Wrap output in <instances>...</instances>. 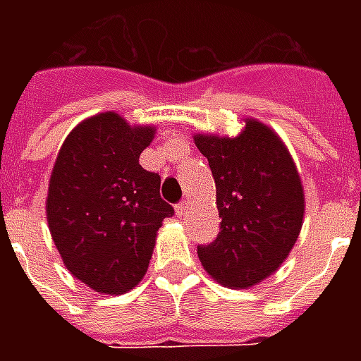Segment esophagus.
Masks as SVG:
<instances>
[{
	"instance_id": "esophagus-1",
	"label": "esophagus",
	"mask_w": 361,
	"mask_h": 361,
	"mask_svg": "<svg viewBox=\"0 0 361 361\" xmlns=\"http://www.w3.org/2000/svg\"><path fill=\"white\" fill-rule=\"evenodd\" d=\"M189 203L185 201V203H180L178 207H176V212H178V216H188V212H189Z\"/></svg>"
}]
</instances>
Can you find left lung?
<instances>
[{
    "instance_id": "obj_1",
    "label": "left lung",
    "mask_w": 361,
    "mask_h": 361,
    "mask_svg": "<svg viewBox=\"0 0 361 361\" xmlns=\"http://www.w3.org/2000/svg\"><path fill=\"white\" fill-rule=\"evenodd\" d=\"M216 183L222 222L199 261L228 288H253L286 261L298 242L305 195L298 166L276 131L253 118L235 137L193 135Z\"/></svg>"
}]
</instances>
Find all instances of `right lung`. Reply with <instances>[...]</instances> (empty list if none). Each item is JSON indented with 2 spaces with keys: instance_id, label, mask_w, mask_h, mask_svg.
<instances>
[{
  "instance_id": "1",
  "label": "right lung",
  "mask_w": 361,
  "mask_h": 361,
  "mask_svg": "<svg viewBox=\"0 0 361 361\" xmlns=\"http://www.w3.org/2000/svg\"><path fill=\"white\" fill-rule=\"evenodd\" d=\"M154 135V126L100 111L71 129L51 168V240L73 279L100 294H126L141 282L158 228L173 214L160 199V176L139 164Z\"/></svg>"
}]
</instances>
